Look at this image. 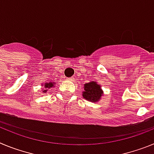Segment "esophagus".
Instances as JSON below:
<instances>
[{"label": "esophagus", "mask_w": 154, "mask_h": 154, "mask_svg": "<svg viewBox=\"0 0 154 154\" xmlns=\"http://www.w3.org/2000/svg\"><path fill=\"white\" fill-rule=\"evenodd\" d=\"M68 80H69V81H73L74 78L73 77H70V78H68Z\"/></svg>", "instance_id": "34e87169"}]
</instances>
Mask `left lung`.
<instances>
[{
  "label": "left lung",
  "instance_id": "1",
  "mask_svg": "<svg viewBox=\"0 0 154 154\" xmlns=\"http://www.w3.org/2000/svg\"><path fill=\"white\" fill-rule=\"evenodd\" d=\"M84 90L85 91L82 92V96L89 101H99V99L103 95L101 86L94 82H91L85 84L84 86Z\"/></svg>",
  "mask_w": 154,
  "mask_h": 154
}]
</instances>
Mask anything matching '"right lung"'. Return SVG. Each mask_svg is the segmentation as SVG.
<instances>
[{"label": "right lung", "instance_id": "add662e5", "mask_svg": "<svg viewBox=\"0 0 154 154\" xmlns=\"http://www.w3.org/2000/svg\"><path fill=\"white\" fill-rule=\"evenodd\" d=\"M53 85H54V83H52V82H49V83H45V86L46 87V88H51V87H52ZM47 92V90H44L43 91V92Z\"/></svg>", "mask_w": 154, "mask_h": 154}]
</instances>
